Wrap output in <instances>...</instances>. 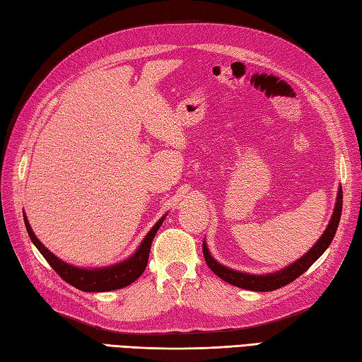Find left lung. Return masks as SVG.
Here are the masks:
<instances>
[{
    "label": "left lung",
    "mask_w": 362,
    "mask_h": 362,
    "mask_svg": "<svg viewBox=\"0 0 362 362\" xmlns=\"http://www.w3.org/2000/svg\"><path fill=\"white\" fill-rule=\"evenodd\" d=\"M341 214H342V187L339 185V188H337L334 210L332 214V219H329V224L325 228V232L322 233L317 243L314 244L303 257H300L297 261H294V263H291L286 267L280 269V271L257 275V274H247V272L235 271V269L226 267L224 264L218 263V261L211 257L209 247H206L205 240L202 244L204 257H205L206 264H209L211 271L216 274L219 279H222L230 284H233V286L247 289V291H257V292H267V291L279 289L281 286H286V284L294 281L303 272L308 271L314 261H316L322 255V253L328 249V245L332 244L333 238L336 235L337 226H339Z\"/></svg>",
    "instance_id": "left-lung-1"
}]
</instances>
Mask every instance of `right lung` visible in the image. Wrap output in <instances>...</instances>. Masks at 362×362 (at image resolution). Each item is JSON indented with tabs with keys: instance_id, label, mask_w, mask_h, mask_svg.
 <instances>
[{
	"instance_id": "obj_1",
	"label": "right lung",
	"mask_w": 362,
	"mask_h": 362,
	"mask_svg": "<svg viewBox=\"0 0 362 362\" xmlns=\"http://www.w3.org/2000/svg\"><path fill=\"white\" fill-rule=\"evenodd\" d=\"M23 218H25V226H26L30 241L34 243L38 252H40L43 258L48 261L54 271L62 276L66 283H70L71 286L86 292H105V291L126 288L130 283H134L136 279H140V275L144 272L146 266H148L153 236H156L160 226L163 224L166 214L156 222V226L149 230V233L144 236V240L141 241L140 245H138V249L127 259L119 261V263L112 264V266L91 267V269L73 266L54 255V253L46 249L42 244V241L34 235L26 214H23Z\"/></svg>"
}]
</instances>
